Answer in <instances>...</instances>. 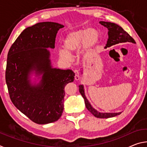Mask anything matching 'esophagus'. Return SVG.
<instances>
[{
  "mask_svg": "<svg viewBox=\"0 0 147 147\" xmlns=\"http://www.w3.org/2000/svg\"><path fill=\"white\" fill-rule=\"evenodd\" d=\"M74 73H75V76H74V78H75L76 80H78L80 79L78 71V70H74Z\"/></svg>",
  "mask_w": 147,
  "mask_h": 147,
  "instance_id": "esophagus-1",
  "label": "esophagus"
}]
</instances>
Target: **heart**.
<instances>
[{"mask_svg": "<svg viewBox=\"0 0 147 147\" xmlns=\"http://www.w3.org/2000/svg\"><path fill=\"white\" fill-rule=\"evenodd\" d=\"M98 41V33L94 30L71 32L67 35L64 39L65 51H59V57L69 60L71 59L70 54L80 51L83 47L85 49L91 51L96 47Z\"/></svg>", "mask_w": 147, "mask_h": 147, "instance_id": "b5f03b06", "label": "heart"}]
</instances>
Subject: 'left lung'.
Returning <instances> with one entry per match:
<instances>
[{"label":"left lung","instance_id":"1","mask_svg":"<svg viewBox=\"0 0 147 147\" xmlns=\"http://www.w3.org/2000/svg\"><path fill=\"white\" fill-rule=\"evenodd\" d=\"M100 23L104 26L106 27L108 29V39L107 43L104 49H107L113 45H115L119 43H126V44H136V41L125 30H124L122 27L119 26L118 24L110 22L100 21ZM79 91L85 101L86 108L93 114V115L97 118H109L113 117L120 115L121 112L119 113H100L98 112L94 109L91 104L89 103L86 98L84 91L83 85L79 86Z\"/></svg>","mask_w":147,"mask_h":147}]
</instances>
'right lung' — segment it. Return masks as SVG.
Returning <instances> with one entry per match:
<instances>
[{"label": "right lung", "instance_id": "obj_1", "mask_svg": "<svg viewBox=\"0 0 147 147\" xmlns=\"http://www.w3.org/2000/svg\"><path fill=\"white\" fill-rule=\"evenodd\" d=\"M64 26L43 22L21 32L9 50L6 82L14 106L39 124L58 121L63 110L64 88L74 81L70 69L53 68L48 48L54 49L56 34ZM43 74L40 83L32 84L30 74Z\"/></svg>", "mask_w": 147, "mask_h": 147}]
</instances>
